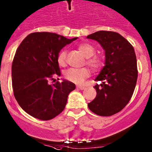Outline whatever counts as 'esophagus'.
I'll return each mask as SVG.
<instances>
[{"mask_svg": "<svg viewBox=\"0 0 152 152\" xmlns=\"http://www.w3.org/2000/svg\"><path fill=\"white\" fill-rule=\"evenodd\" d=\"M76 88H77L78 89H79V90H84V89L86 88V86H81V85H78V86H76Z\"/></svg>", "mask_w": 152, "mask_h": 152, "instance_id": "obj_1", "label": "esophagus"}]
</instances>
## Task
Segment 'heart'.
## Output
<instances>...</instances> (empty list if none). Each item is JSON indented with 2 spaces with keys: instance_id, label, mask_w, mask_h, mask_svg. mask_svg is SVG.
<instances>
[{
  "instance_id": "obj_1",
  "label": "heart",
  "mask_w": 152,
  "mask_h": 152,
  "mask_svg": "<svg viewBox=\"0 0 152 152\" xmlns=\"http://www.w3.org/2000/svg\"><path fill=\"white\" fill-rule=\"evenodd\" d=\"M78 49L82 52L83 55L87 59V64L90 66L94 71L100 70L103 66V61L101 58L97 56H93L95 53V49L92 45L88 42H83L78 46ZM57 61L59 66H64L66 64V52L62 50L59 52ZM91 73L89 69L86 67L81 69H74L71 68L66 70L64 73V77L67 80L76 84H81L86 78L89 77Z\"/></svg>"
}]
</instances>
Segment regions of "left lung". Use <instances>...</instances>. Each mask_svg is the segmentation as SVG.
<instances>
[{"instance_id":"1","label":"left lung","mask_w":152,"mask_h":152,"mask_svg":"<svg viewBox=\"0 0 152 152\" xmlns=\"http://www.w3.org/2000/svg\"><path fill=\"white\" fill-rule=\"evenodd\" d=\"M87 38L97 41L105 50V66L95 79L102 83L94 87L97 96L88 106L98 115H113L125 107L134 94L138 76L135 51L113 31H97Z\"/></svg>"}]
</instances>
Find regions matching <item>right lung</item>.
Listing matches in <instances>:
<instances>
[{"label": "right lung", "mask_w": 152, "mask_h": 152, "mask_svg": "<svg viewBox=\"0 0 152 152\" xmlns=\"http://www.w3.org/2000/svg\"><path fill=\"white\" fill-rule=\"evenodd\" d=\"M76 39L35 32L28 35L18 47L12 64V89L19 106L30 115L47 121L64 110L68 95L76 86L67 80L53 85L49 81L61 76L58 55L62 48Z\"/></svg>", "instance_id": "right-lung-1"}]
</instances>
